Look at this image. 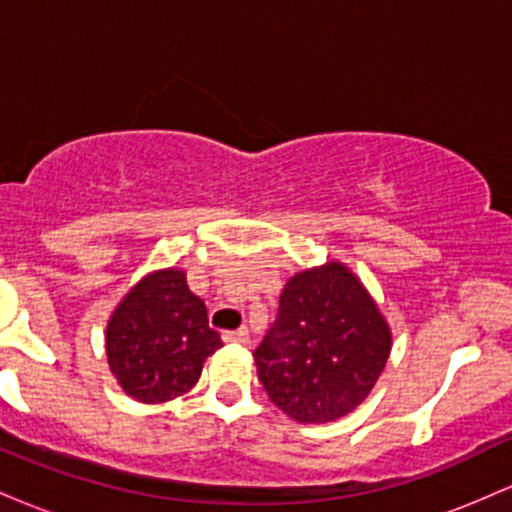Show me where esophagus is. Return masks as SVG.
Returning a JSON list of instances; mask_svg holds the SVG:
<instances>
[{
    "instance_id": "esophagus-1",
    "label": "esophagus",
    "mask_w": 512,
    "mask_h": 512,
    "mask_svg": "<svg viewBox=\"0 0 512 512\" xmlns=\"http://www.w3.org/2000/svg\"><path fill=\"white\" fill-rule=\"evenodd\" d=\"M223 342L226 344H250L248 327H238V330L223 332Z\"/></svg>"
}]
</instances>
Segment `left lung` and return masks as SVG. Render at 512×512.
Wrapping results in <instances>:
<instances>
[{
    "label": "left lung",
    "instance_id": "1",
    "mask_svg": "<svg viewBox=\"0 0 512 512\" xmlns=\"http://www.w3.org/2000/svg\"><path fill=\"white\" fill-rule=\"evenodd\" d=\"M392 351V330L344 262L296 272L279 317L255 351L257 378L298 424H330L370 395Z\"/></svg>",
    "mask_w": 512,
    "mask_h": 512
}]
</instances>
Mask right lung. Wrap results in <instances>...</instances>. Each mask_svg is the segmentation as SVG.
I'll return each mask as SVG.
<instances>
[{
	"label": "right lung",
	"instance_id": "1",
	"mask_svg": "<svg viewBox=\"0 0 512 512\" xmlns=\"http://www.w3.org/2000/svg\"><path fill=\"white\" fill-rule=\"evenodd\" d=\"M207 305L187 286L185 269L144 274L115 305L105 327V356L122 392L142 404L182 397L204 361L221 349Z\"/></svg>",
	"mask_w": 512,
	"mask_h": 512
}]
</instances>
